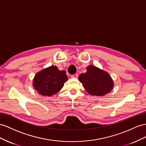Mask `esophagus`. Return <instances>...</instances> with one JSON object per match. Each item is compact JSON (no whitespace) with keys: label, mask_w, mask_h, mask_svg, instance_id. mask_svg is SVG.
I'll return each mask as SVG.
<instances>
[{"label":"esophagus","mask_w":146,"mask_h":146,"mask_svg":"<svg viewBox=\"0 0 146 146\" xmlns=\"http://www.w3.org/2000/svg\"><path fill=\"white\" fill-rule=\"evenodd\" d=\"M71 77L73 78H77L78 77V74H72V75H71Z\"/></svg>","instance_id":"obj_1"}]
</instances>
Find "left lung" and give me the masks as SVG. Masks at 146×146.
<instances>
[{
    "instance_id": "1",
    "label": "left lung",
    "mask_w": 146,
    "mask_h": 146,
    "mask_svg": "<svg viewBox=\"0 0 146 146\" xmlns=\"http://www.w3.org/2000/svg\"><path fill=\"white\" fill-rule=\"evenodd\" d=\"M79 80L92 96H102L111 91L113 82L109 74L94 66L87 67V72L79 76Z\"/></svg>"
}]
</instances>
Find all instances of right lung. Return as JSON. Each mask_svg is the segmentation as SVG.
I'll list each match as a JSON object with an SVG mask.
<instances>
[{
  "mask_svg": "<svg viewBox=\"0 0 146 146\" xmlns=\"http://www.w3.org/2000/svg\"><path fill=\"white\" fill-rule=\"evenodd\" d=\"M68 80L65 71H60L51 66L37 73L33 80V86L42 96H52L58 92Z\"/></svg>",
  "mask_w": 146,
  "mask_h": 146,
  "instance_id": "1",
  "label": "right lung"
}]
</instances>
